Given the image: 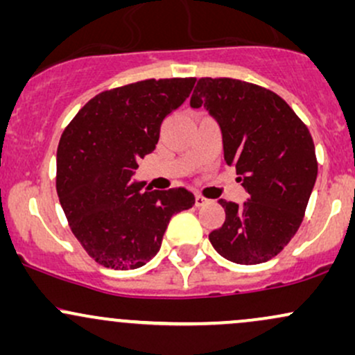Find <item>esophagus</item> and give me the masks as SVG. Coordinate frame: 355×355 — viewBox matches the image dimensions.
<instances>
[{"label":"esophagus","mask_w":355,"mask_h":355,"mask_svg":"<svg viewBox=\"0 0 355 355\" xmlns=\"http://www.w3.org/2000/svg\"><path fill=\"white\" fill-rule=\"evenodd\" d=\"M209 202H210L209 198L202 197V195H195V205H197V207H203V205H207V203H209Z\"/></svg>","instance_id":"obj_1"}]
</instances>
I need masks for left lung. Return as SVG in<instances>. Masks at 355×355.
<instances>
[{"mask_svg":"<svg viewBox=\"0 0 355 355\" xmlns=\"http://www.w3.org/2000/svg\"><path fill=\"white\" fill-rule=\"evenodd\" d=\"M202 105L217 120L223 158L248 193L242 205L220 198L225 222L210 232V243L230 262H267L299 230L315 185L311 133L279 95L247 81L200 78L190 107Z\"/></svg>","mask_w":355,"mask_h":355,"instance_id":"left-lung-1","label":"left lung"}]
</instances>
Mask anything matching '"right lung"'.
Here are the masks:
<instances>
[{"label":"right lung","instance_id":"right-lung-1","mask_svg":"<svg viewBox=\"0 0 355 355\" xmlns=\"http://www.w3.org/2000/svg\"><path fill=\"white\" fill-rule=\"evenodd\" d=\"M195 78L144 80L92 98L64 128L56 191L70 229L100 266L128 270L152 260L172 215L190 209L187 189H144L137 162L152 153L160 126L189 98Z\"/></svg>","mask_w":355,"mask_h":355}]
</instances>
